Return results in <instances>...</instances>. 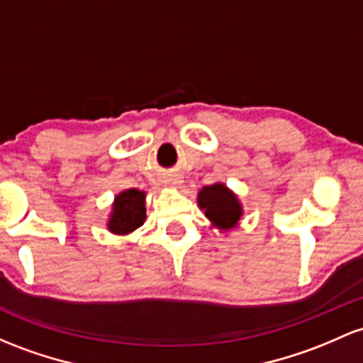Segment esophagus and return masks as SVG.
<instances>
[{"label":"esophagus","instance_id":"obj_1","mask_svg":"<svg viewBox=\"0 0 363 363\" xmlns=\"http://www.w3.org/2000/svg\"><path fill=\"white\" fill-rule=\"evenodd\" d=\"M169 184H170V186H177V184H179V182H177V181H175V179H170V181H169Z\"/></svg>","mask_w":363,"mask_h":363}]
</instances>
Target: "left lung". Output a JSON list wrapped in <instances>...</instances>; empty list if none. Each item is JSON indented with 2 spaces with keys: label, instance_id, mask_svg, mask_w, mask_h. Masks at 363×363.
Segmentation results:
<instances>
[{
  "label": "left lung",
  "instance_id": "8db88e82",
  "mask_svg": "<svg viewBox=\"0 0 363 363\" xmlns=\"http://www.w3.org/2000/svg\"><path fill=\"white\" fill-rule=\"evenodd\" d=\"M198 206L203 210L213 229H218L220 233H227L240 225L242 217L240 198L222 182L201 188L198 193Z\"/></svg>",
  "mask_w": 363,
  "mask_h": 363
}]
</instances>
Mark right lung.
<instances>
[{"mask_svg": "<svg viewBox=\"0 0 363 363\" xmlns=\"http://www.w3.org/2000/svg\"><path fill=\"white\" fill-rule=\"evenodd\" d=\"M146 220V193L139 189H125L115 196L106 227L115 236H127Z\"/></svg>", "mask_w": 363, "mask_h": 363, "instance_id": "add662e5", "label": "right lung"}]
</instances>
